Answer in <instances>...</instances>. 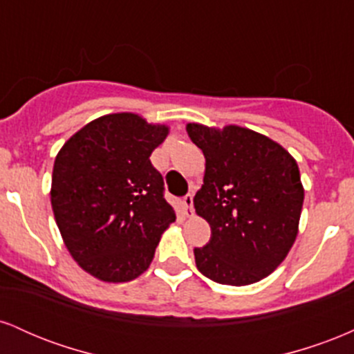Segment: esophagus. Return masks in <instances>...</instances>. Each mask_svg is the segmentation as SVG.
I'll return each mask as SVG.
<instances>
[{
  "label": "esophagus",
  "mask_w": 354,
  "mask_h": 354,
  "mask_svg": "<svg viewBox=\"0 0 354 354\" xmlns=\"http://www.w3.org/2000/svg\"><path fill=\"white\" fill-rule=\"evenodd\" d=\"M183 206H185V213L186 216H193L194 209H193V194H186L183 198Z\"/></svg>",
  "instance_id": "esophagus-1"
}]
</instances>
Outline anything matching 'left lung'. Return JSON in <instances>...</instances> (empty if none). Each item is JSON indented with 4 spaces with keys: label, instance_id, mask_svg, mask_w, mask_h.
Listing matches in <instances>:
<instances>
[{
    "label": "left lung",
    "instance_id": "left-lung-1",
    "mask_svg": "<svg viewBox=\"0 0 354 354\" xmlns=\"http://www.w3.org/2000/svg\"><path fill=\"white\" fill-rule=\"evenodd\" d=\"M186 131L206 160L193 203L209 223L211 239L194 248L198 270L219 284L261 281L281 265L298 234L304 189L296 160L241 126L188 123Z\"/></svg>",
    "mask_w": 354,
    "mask_h": 354
}]
</instances>
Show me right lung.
Instances as JSON below:
<instances>
[{
	"instance_id": "1",
	"label": "right lung",
	"mask_w": 354,
	"mask_h": 354,
	"mask_svg": "<svg viewBox=\"0 0 354 354\" xmlns=\"http://www.w3.org/2000/svg\"><path fill=\"white\" fill-rule=\"evenodd\" d=\"M168 133V126L135 113H113L83 126L56 154V225L73 259L101 281L124 283L145 273L176 219L163 176L149 161Z\"/></svg>"
}]
</instances>
